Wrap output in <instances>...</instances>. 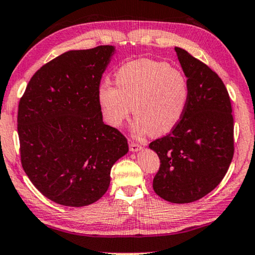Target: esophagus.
Segmentation results:
<instances>
[{
	"label": "esophagus",
	"instance_id": "34e87169",
	"mask_svg": "<svg viewBox=\"0 0 255 255\" xmlns=\"http://www.w3.org/2000/svg\"><path fill=\"white\" fill-rule=\"evenodd\" d=\"M129 149L132 152H137L138 150L142 149V145H140L139 143L137 142H134V140H129Z\"/></svg>",
	"mask_w": 255,
	"mask_h": 255
}]
</instances>
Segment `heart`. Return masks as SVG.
<instances>
[{
  "label": "heart",
  "mask_w": 255,
  "mask_h": 255,
  "mask_svg": "<svg viewBox=\"0 0 255 255\" xmlns=\"http://www.w3.org/2000/svg\"><path fill=\"white\" fill-rule=\"evenodd\" d=\"M116 85L100 83L97 101L106 124L120 127L131 112L136 134L160 136L183 118L189 103V82L183 72L160 60L142 58L125 63Z\"/></svg>",
  "instance_id": "b5f03b06"
}]
</instances>
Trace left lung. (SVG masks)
<instances>
[{"label": "left lung", "mask_w": 255, "mask_h": 255, "mask_svg": "<svg viewBox=\"0 0 255 255\" xmlns=\"http://www.w3.org/2000/svg\"><path fill=\"white\" fill-rule=\"evenodd\" d=\"M189 82L185 113L169 134L154 139L160 167L153 190L170 203H192L214 190L234 157V117L225 83L206 64L175 48Z\"/></svg>", "instance_id": "left-lung-1"}]
</instances>
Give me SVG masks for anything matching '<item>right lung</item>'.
<instances>
[{
    "instance_id": "right-lung-1",
    "label": "right lung",
    "mask_w": 255,
    "mask_h": 255,
    "mask_svg": "<svg viewBox=\"0 0 255 255\" xmlns=\"http://www.w3.org/2000/svg\"><path fill=\"white\" fill-rule=\"evenodd\" d=\"M113 45L71 50L35 72L18 105L20 161L39 191L71 207L97 201L127 138L103 123L97 89Z\"/></svg>"
}]
</instances>
